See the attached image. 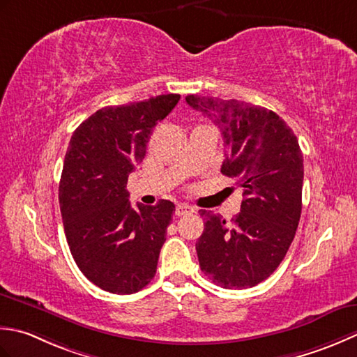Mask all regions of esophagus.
I'll return each mask as SVG.
<instances>
[{"label":"esophagus","instance_id":"34e87169","mask_svg":"<svg viewBox=\"0 0 357 357\" xmlns=\"http://www.w3.org/2000/svg\"><path fill=\"white\" fill-rule=\"evenodd\" d=\"M192 213H195V209L192 206H189V205H178L176 208V215H178V217L189 215V214H192Z\"/></svg>","mask_w":357,"mask_h":357}]
</instances>
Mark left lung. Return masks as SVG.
<instances>
[{
    "mask_svg": "<svg viewBox=\"0 0 357 357\" xmlns=\"http://www.w3.org/2000/svg\"><path fill=\"white\" fill-rule=\"evenodd\" d=\"M186 103L220 129L227 149L222 172L237 178L245 195L231 223L200 211L205 220L195 243L200 268L223 288L256 287L280 265L301 220L299 142L270 109L199 96H188Z\"/></svg>",
    "mask_w": 357,
    "mask_h": 357,
    "instance_id": "1",
    "label": "left lung"
}]
</instances>
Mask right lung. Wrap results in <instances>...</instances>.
<instances>
[{"label": "right lung", "instance_id": "obj_1", "mask_svg": "<svg viewBox=\"0 0 357 357\" xmlns=\"http://www.w3.org/2000/svg\"><path fill=\"white\" fill-rule=\"evenodd\" d=\"M178 100L168 93L103 107L69 142L58 189L64 232L79 271L109 293H137L155 275L176 206L160 200L134 209L126 185L146 155L152 129Z\"/></svg>", "mask_w": 357, "mask_h": 357}]
</instances>
